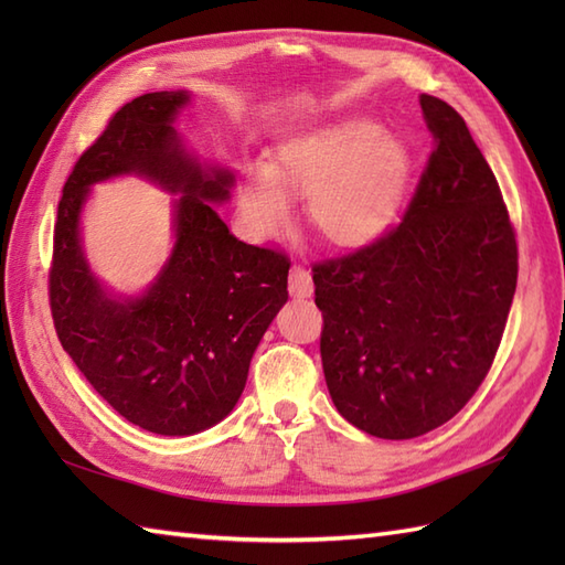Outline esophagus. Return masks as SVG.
Masks as SVG:
<instances>
[{
	"label": "esophagus",
	"instance_id": "esophagus-1",
	"mask_svg": "<svg viewBox=\"0 0 565 565\" xmlns=\"http://www.w3.org/2000/svg\"><path fill=\"white\" fill-rule=\"evenodd\" d=\"M289 291L294 296H301V298L313 294V279H310V271L306 267H301V264H294V267H291Z\"/></svg>",
	"mask_w": 565,
	"mask_h": 565
}]
</instances>
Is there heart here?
I'll use <instances>...</instances> for the list:
<instances>
[{"mask_svg":"<svg viewBox=\"0 0 565 565\" xmlns=\"http://www.w3.org/2000/svg\"><path fill=\"white\" fill-rule=\"evenodd\" d=\"M411 148L371 121H344L298 136L271 164L237 189V213L252 237L279 235L291 223V199L334 245L374 239L398 211L411 179Z\"/></svg>","mask_w":565,"mask_h":565,"instance_id":"1","label":"heart"}]
</instances>
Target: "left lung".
Wrapping results in <instances>:
<instances>
[{
  "label": "left lung",
  "instance_id": "left-lung-1",
  "mask_svg": "<svg viewBox=\"0 0 565 565\" xmlns=\"http://www.w3.org/2000/svg\"><path fill=\"white\" fill-rule=\"evenodd\" d=\"M435 150L403 221L316 262L320 356L340 415L379 439L449 423L488 376L518 286L498 179L447 102L419 97Z\"/></svg>",
  "mask_w": 565,
  "mask_h": 565
}]
</instances>
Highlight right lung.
<instances>
[{
	"label": "right lung",
	"mask_w": 565,
	"mask_h": 565,
	"mask_svg": "<svg viewBox=\"0 0 565 565\" xmlns=\"http://www.w3.org/2000/svg\"><path fill=\"white\" fill-rule=\"evenodd\" d=\"M186 92H152L121 106L79 154L57 203L47 274L53 326L63 350L118 415L164 437L209 429L233 411L249 359L289 298L284 252L231 235L211 201L233 174L203 170L172 121ZM146 173L173 193L178 243L151 291L114 302L93 279L78 245V209L92 183Z\"/></svg>",
	"instance_id": "1"
}]
</instances>
